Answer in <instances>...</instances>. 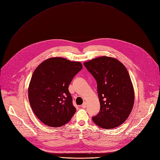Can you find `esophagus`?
<instances>
[{
    "mask_svg": "<svg viewBox=\"0 0 160 160\" xmlns=\"http://www.w3.org/2000/svg\"><path fill=\"white\" fill-rule=\"evenodd\" d=\"M86 106H87V103L86 102H84V103L82 104V106H81V107H82V108H85L86 107Z\"/></svg>",
    "mask_w": 160,
    "mask_h": 160,
    "instance_id": "34e87169",
    "label": "esophagus"
}]
</instances>
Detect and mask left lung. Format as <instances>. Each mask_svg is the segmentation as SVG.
I'll return each mask as SVG.
<instances>
[{"label": "left lung", "mask_w": 160, "mask_h": 160, "mask_svg": "<svg viewBox=\"0 0 160 160\" xmlns=\"http://www.w3.org/2000/svg\"><path fill=\"white\" fill-rule=\"evenodd\" d=\"M84 65L97 81L100 111L92 117L104 129L120 126L129 116L134 104V89L127 69L115 58L102 56Z\"/></svg>", "instance_id": "left-lung-1"}]
</instances>
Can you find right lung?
<instances>
[{
	"label": "right lung",
	"mask_w": 160,
	"mask_h": 160,
	"mask_svg": "<svg viewBox=\"0 0 160 160\" xmlns=\"http://www.w3.org/2000/svg\"><path fill=\"white\" fill-rule=\"evenodd\" d=\"M82 69L80 62L62 58L48 59L34 71L28 95L30 105L44 124L59 128L70 121L76 109L68 86Z\"/></svg>",
	"instance_id": "1"
}]
</instances>
